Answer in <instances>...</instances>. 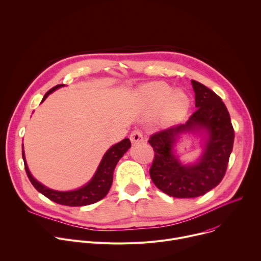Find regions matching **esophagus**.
I'll use <instances>...</instances> for the list:
<instances>
[{"label":"esophagus","instance_id":"34e87169","mask_svg":"<svg viewBox=\"0 0 261 261\" xmlns=\"http://www.w3.org/2000/svg\"><path fill=\"white\" fill-rule=\"evenodd\" d=\"M130 140H131L132 143H137V142L143 141L142 133H141L139 130H134V131L130 134Z\"/></svg>","mask_w":261,"mask_h":261}]
</instances>
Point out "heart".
I'll return each instance as SVG.
<instances>
[{"mask_svg": "<svg viewBox=\"0 0 261 261\" xmlns=\"http://www.w3.org/2000/svg\"><path fill=\"white\" fill-rule=\"evenodd\" d=\"M142 97L146 104L159 109L162 107V116L166 122L179 121L190 107L189 96L180 90L172 92V88L166 83L156 82L142 89Z\"/></svg>", "mask_w": 261, "mask_h": 261, "instance_id": "b5f03b06", "label": "heart"}]
</instances>
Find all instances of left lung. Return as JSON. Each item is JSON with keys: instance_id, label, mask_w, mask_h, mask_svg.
<instances>
[{"instance_id": "obj_1", "label": "left lung", "mask_w": 261, "mask_h": 261, "mask_svg": "<svg viewBox=\"0 0 261 261\" xmlns=\"http://www.w3.org/2000/svg\"><path fill=\"white\" fill-rule=\"evenodd\" d=\"M195 113L185 124L153 134L148 142L155 157L150 175L156 187L177 198H193L214 189L224 177L232 152L234 130L222 99L204 85L192 81ZM205 132L204 153L194 165H181L173 154V144L187 132Z\"/></svg>"}]
</instances>
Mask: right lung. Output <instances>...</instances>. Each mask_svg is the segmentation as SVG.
I'll use <instances>...</instances> for the list:
<instances>
[{
	"instance_id": "add662e5",
	"label": "right lung",
	"mask_w": 261,
	"mask_h": 261,
	"mask_svg": "<svg viewBox=\"0 0 261 261\" xmlns=\"http://www.w3.org/2000/svg\"><path fill=\"white\" fill-rule=\"evenodd\" d=\"M65 85H58L50 89L43 97L41 103L47 98V96L56 91L59 88L64 87ZM131 146V142L129 138H125L119 143L111 146L109 150L104 154L97 170L92 179L85 185L84 187L73 190V191H56L53 189H49L45 186H43L38 180H36L33 175L31 174L27 161L24 158V153L22 151V159L24 162V169L27 172V175L32 182V185L35 187V189L46 196L48 199L63 205L67 206H83V205H89L92 203H95L102 198L106 196L108 193L111 184H113L114 178V170L116 168V165L118 164L119 160L123 157V155L129 150ZM23 150V146H22Z\"/></svg>"
}]
</instances>
